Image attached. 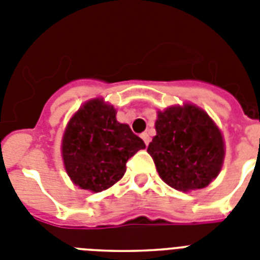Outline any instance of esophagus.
<instances>
[{
    "instance_id": "obj_1",
    "label": "esophagus",
    "mask_w": 260,
    "mask_h": 260,
    "mask_svg": "<svg viewBox=\"0 0 260 260\" xmlns=\"http://www.w3.org/2000/svg\"><path fill=\"white\" fill-rule=\"evenodd\" d=\"M140 136H142V139L143 140H144V143H146V146H148V144H150V135L147 134V132H143L142 135H140Z\"/></svg>"
}]
</instances>
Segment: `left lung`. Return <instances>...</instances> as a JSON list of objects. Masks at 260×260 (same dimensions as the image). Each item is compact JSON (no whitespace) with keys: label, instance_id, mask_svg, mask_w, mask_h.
<instances>
[{"label":"left lung","instance_id":"obj_1","mask_svg":"<svg viewBox=\"0 0 260 260\" xmlns=\"http://www.w3.org/2000/svg\"><path fill=\"white\" fill-rule=\"evenodd\" d=\"M156 136L147 148L159 175L182 191L202 189L213 181L224 160V140L208 114L194 105L159 112Z\"/></svg>","mask_w":260,"mask_h":260}]
</instances>
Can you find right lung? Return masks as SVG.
<instances>
[{"label":"right lung","instance_id":"1","mask_svg":"<svg viewBox=\"0 0 260 260\" xmlns=\"http://www.w3.org/2000/svg\"><path fill=\"white\" fill-rule=\"evenodd\" d=\"M146 148L129 125L116 120V110L102 100L86 102L69 122L62 140L64 167L81 189L102 191L121 179L126 162Z\"/></svg>","mask_w":260,"mask_h":260}]
</instances>
